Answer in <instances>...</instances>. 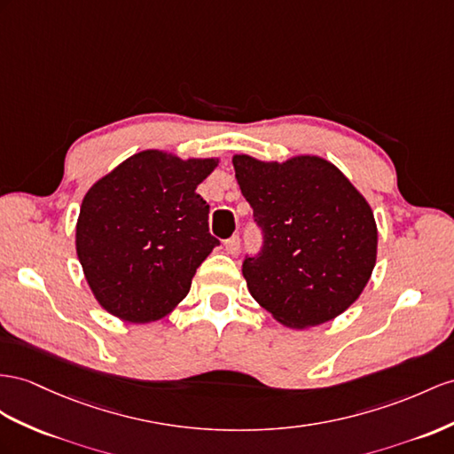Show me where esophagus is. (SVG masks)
Masks as SVG:
<instances>
[{"label":"esophagus","instance_id":"obj_1","mask_svg":"<svg viewBox=\"0 0 454 454\" xmlns=\"http://www.w3.org/2000/svg\"><path fill=\"white\" fill-rule=\"evenodd\" d=\"M239 247H241V243H239V238H238V236H231L230 239L224 241V249H226L228 254L239 253Z\"/></svg>","mask_w":454,"mask_h":454}]
</instances>
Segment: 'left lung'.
Returning a JSON list of instances; mask_svg holds the SVG:
<instances>
[{
	"label": "left lung",
	"mask_w": 454,
	"mask_h": 454,
	"mask_svg": "<svg viewBox=\"0 0 454 454\" xmlns=\"http://www.w3.org/2000/svg\"><path fill=\"white\" fill-rule=\"evenodd\" d=\"M239 190L262 231L243 261L249 294L289 328H310L351 307L376 264L374 213L343 172L320 157L262 162L234 155Z\"/></svg>",
	"instance_id": "left-lung-1"
}]
</instances>
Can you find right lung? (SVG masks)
Returning <instances> with one entry per match:
<instances>
[{
    "instance_id": "1",
    "label": "right lung",
    "mask_w": 454,
    "mask_h": 454,
    "mask_svg": "<svg viewBox=\"0 0 454 454\" xmlns=\"http://www.w3.org/2000/svg\"><path fill=\"white\" fill-rule=\"evenodd\" d=\"M216 159L182 160L142 151L88 190L76 224V253L99 305L145 324L188 295L192 278L220 241L197 193Z\"/></svg>"
}]
</instances>
